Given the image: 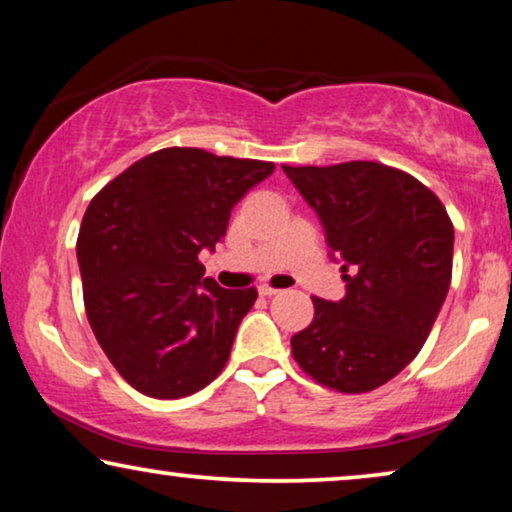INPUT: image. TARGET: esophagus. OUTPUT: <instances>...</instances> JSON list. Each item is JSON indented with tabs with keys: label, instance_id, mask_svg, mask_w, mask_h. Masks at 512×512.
<instances>
[{
	"label": "esophagus",
	"instance_id": "obj_1",
	"mask_svg": "<svg viewBox=\"0 0 512 512\" xmlns=\"http://www.w3.org/2000/svg\"><path fill=\"white\" fill-rule=\"evenodd\" d=\"M258 293H261V296H275V293H279V289H275V286L270 284H261L258 286Z\"/></svg>",
	"mask_w": 512,
	"mask_h": 512
}]
</instances>
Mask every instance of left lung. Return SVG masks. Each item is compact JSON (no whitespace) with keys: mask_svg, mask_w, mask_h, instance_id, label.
Segmentation results:
<instances>
[{"mask_svg":"<svg viewBox=\"0 0 512 512\" xmlns=\"http://www.w3.org/2000/svg\"><path fill=\"white\" fill-rule=\"evenodd\" d=\"M342 263L345 298L314 296V319L291 338L307 375L342 394L373 391L419 354L452 279L454 228L443 202L394 167L352 160L282 165Z\"/></svg>","mask_w":512,"mask_h":512,"instance_id":"1","label":"left lung"}]
</instances>
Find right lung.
Returning <instances> with one entry per match:
<instances>
[{
  "label": "right lung",
  "instance_id": "add662e5",
  "mask_svg": "<svg viewBox=\"0 0 512 512\" xmlns=\"http://www.w3.org/2000/svg\"><path fill=\"white\" fill-rule=\"evenodd\" d=\"M275 172L263 160L160 149L90 200L76 258L97 342L128 384L151 398H184L226 366L256 289L205 277L230 209Z\"/></svg>",
  "mask_w": 512,
  "mask_h": 512
}]
</instances>
